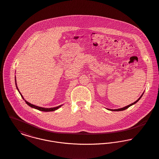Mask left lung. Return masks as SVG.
Segmentation results:
<instances>
[{"label":"left lung","mask_w":159,"mask_h":159,"mask_svg":"<svg viewBox=\"0 0 159 159\" xmlns=\"http://www.w3.org/2000/svg\"><path fill=\"white\" fill-rule=\"evenodd\" d=\"M143 94L141 95V96L136 101H135L134 103H132V104H129V105H128V106H126V107H123V108H118V109H113V110H111V109H109L110 110H111V111H122V110H126V109H127L128 107H129L130 106H133V104H136L141 98V97L143 96Z\"/></svg>","instance_id":"obj_1"}]
</instances>
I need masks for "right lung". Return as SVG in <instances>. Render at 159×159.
Wrapping results in <instances>:
<instances>
[{
  "mask_svg": "<svg viewBox=\"0 0 159 159\" xmlns=\"http://www.w3.org/2000/svg\"><path fill=\"white\" fill-rule=\"evenodd\" d=\"M15 84H16V88H17V89L18 90V87H17V86H16V79H15ZM18 91H19V90H18ZM20 94H21V97L23 98V99H24V98H23V97L22 96V95H21V94L20 93ZM25 102H26V103L29 106H30L31 107H33V108H36V109H38V110H40V111H54V110H57V109H58L59 107H60L61 106H58V107H53V108H43V107H38V106H34V105H33V104H30V102H27L26 101H25Z\"/></svg>",
  "mask_w": 159,
  "mask_h": 159,
  "instance_id": "add662e5",
  "label": "right lung"
}]
</instances>
